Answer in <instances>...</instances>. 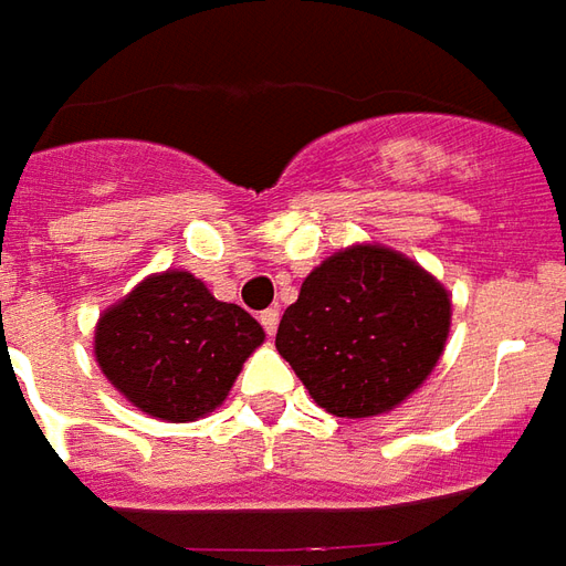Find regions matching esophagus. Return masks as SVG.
Returning <instances> with one entry per match:
<instances>
[{"instance_id": "esophagus-1", "label": "esophagus", "mask_w": 566, "mask_h": 566, "mask_svg": "<svg viewBox=\"0 0 566 566\" xmlns=\"http://www.w3.org/2000/svg\"><path fill=\"white\" fill-rule=\"evenodd\" d=\"M259 323H262L268 335H274L276 326H280V311H276V307H268V311L259 314Z\"/></svg>"}]
</instances>
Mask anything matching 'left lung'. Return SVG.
I'll return each instance as SVG.
<instances>
[{
    "instance_id": "obj_1",
    "label": "left lung",
    "mask_w": 566,
    "mask_h": 566,
    "mask_svg": "<svg viewBox=\"0 0 566 566\" xmlns=\"http://www.w3.org/2000/svg\"><path fill=\"white\" fill-rule=\"evenodd\" d=\"M451 298L420 264L354 247L307 274L276 328V350L319 408L371 418L402 402L442 356Z\"/></svg>"
}]
</instances>
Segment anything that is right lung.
<instances>
[{
    "mask_svg": "<svg viewBox=\"0 0 566 566\" xmlns=\"http://www.w3.org/2000/svg\"><path fill=\"white\" fill-rule=\"evenodd\" d=\"M262 340V326L243 307L216 302L188 271H167L99 316L94 354L139 411L186 423L226 402Z\"/></svg>",
    "mask_w": 566,
    "mask_h": 566,
    "instance_id": "add662e5",
    "label": "right lung"
}]
</instances>
